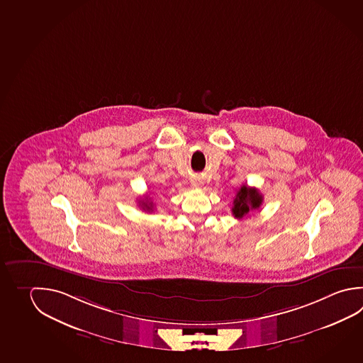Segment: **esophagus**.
Returning a JSON list of instances; mask_svg holds the SVG:
<instances>
[{
	"label": "esophagus",
	"mask_w": 363,
	"mask_h": 363,
	"mask_svg": "<svg viewBox=\"0 0 363 363\" xmlns=\"http://www.w3.org/2000/svg\"><path fill=\"white\" fill-rule=\"evenodd\" d=\"M203 185V180L201 178H194L191 180V186L193 188H201Z\"/></svg>",
	"instance_id": "obj_1"
}]
</instances>
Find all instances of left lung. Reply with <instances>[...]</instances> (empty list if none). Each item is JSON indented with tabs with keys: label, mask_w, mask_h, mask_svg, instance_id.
Masks as SVG:
<instances>
[{
	"label": "left lung",
	"mask_w": 363,
	"mask_h": 363,
	"mask_svg": "<svg viewBox=\"0 0 363 363\" xmlns=\"http://www.w3.org/2000/svg\"><path fill=\"white\" fill-rule=\"evenodd\" d=\"M264 197L256 188L242 185L235 194L231 212L235 218H243L253 210H258L262 205Z\"/></svg>",
	"instance_id": "left-lung-1"
}]
</instances>
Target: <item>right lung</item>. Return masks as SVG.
Instances as JSON below:
<instances>
[{"instance_id": "obj_1", "label": "right lung", "mask_w": 363, "mask_h": 363, "mask_svg": "<svg viewBox=\"0 0 363 363\" xmlns=\"http://www.w3.org/2000/svg\"><path fill=\"white\" fill-rule=\"evenodd\" d=\"M142 202V207H143V210L145 211L151 212L152 208H153V206H152V202H148L147 199H143V201H140Z\"/></svg>"}]
</instances>
